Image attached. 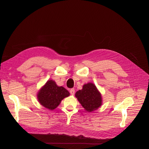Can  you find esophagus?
<instances>
[{"label": "esophagus", "instance_id": "obj_1", "mask_svg": "<svg viewBox=\"0 0 149 149\" xmlns=\"http://www.w3.org/2000/svg\"><path fill=\"white\" fill-rule=\"evenodd\" d=\"M70 94H71V95H74V94H75V90H74V88H71V90H70Z\"/></svg>", "mask_w": 149, "mask_h": 149}]
</instances>
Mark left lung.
Returning a JSON list of instances; mask_svg holds the SVG:
<instances>
[{"instance_id":"8db88e82","label":"left lung","mask_w":149,"mask_h":149,"mask_svg":"<svg viewBox=\"0 0 149 149\" xmlns=\"http://www.w3.org/2000/svg\"><path fill=\"white\" fill-rule=\"evenodd\" d=\"M75 97L88 112L97 110L102 104V97L95 85L91 82L84 84L82 89L75 93Z\"/></svg>"}]
</instances>
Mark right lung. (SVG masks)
<instances>
[{
  "label": "right lung",
  "mask_w": 149,
  "mask_h": 149,
  "mask_svg": "<svg viewBox=\"0 0 149 149\" xmlns=\"http://www.w3.org/2000/svg\"><path fill=\"white\" fill-rule=\"evenodd\" d=\"M70 95V93L64 87L58 86L56 82L48 80L39 91L38 100L44 107L53 110L56 109L61 101Z\"/></svg>",
  "instance_id": "right-lung-1"
}]
</instances>
